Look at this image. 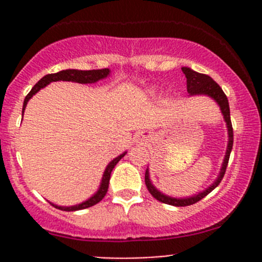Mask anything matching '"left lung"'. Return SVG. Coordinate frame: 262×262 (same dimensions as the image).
Segmentation results:
<instances>
[{"instance_id":"8db88e82","label":"left lung","mask_w":262,"mask_h":262,"mask_svg":"<svg viewBox=\"0 0 262 262\" xmlns=\"http://www.w3.org/2000/svg\"><path fill=\"white\" fill-rule=\"evenodd\" d=\"M181 70L182 72H184L185 77H186L187 92H189L190 95H207V96L212 97V99L215 100L216 104L219 105V107H221L222 110V114H223L224 120H226L227 123V128H228V146H227L226 157H224L223 165H222L218 179H216V180L214 181L207 190H204L203 192H199L198 195H194V196L179 199V198H171V196H167V195L162 194V192L158 191V190L153 186L152 182L149 180V172H148V170L146 171L144 181H146V186L148 191L150 192V195H152L155 199H157L158 202L165 203V204L175 205V207H187V205L195 204V203H198L199 200H202L203 198L207 196L210 191H213V190L221 184L222 179H223L224 173H226L227 166H228L229 156H231L232 147H233V128H232L229 104H228V99H227L223 90H222L221 86H219V84L208 75H203V73L195 72V71L190 70V68L187 67H182Z\"/></svg>"}]
</instances>
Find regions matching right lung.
<instances>
[{"instance_id": "1", "label": "right lung", "mask_w": 262, "mask_h": 262, "mask_svg": "<svg viewBox=\"0 0 262 262\" xmlns=\"http://www.w3.org/2000/svg\"><path fill=\"white\" fill-rule=\"evenodd\" d=\"M110 75V70L109 68H104V70H91V71H80V70H64L60 71V72L57 73H50V75L44 76L35 86L31 89V91L26 95L25 100H24V105H23V115H24V110H25L26 104H28L29 100L33 97V95H35L36 92L39 91L40 89L46 87L47 84H49L50 82H55V81H71V82H77V83H95L99 80H102V78L107 77ZM126 152L121 153L120 156L114 158L109 165L106 166L105 168V172L102 175V180L101 184H100L99 190L96 191V194L92 195L89 200L86 202L81 203V204L73 205V207H58L55 204H50L53 205L54 208H58L60 210H66V212H75V210H81V209H86V208L92 207V205L97 204L99 202H101L104 199V196L106 195L107 189H109V181H110V175H112L113 168L115 167L116 163L121 160V158L125 156Z\"/></svg>"}]
</instances>
